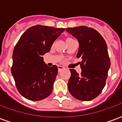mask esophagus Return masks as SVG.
Returning <instances> with one entry per match:
<instances>
[{"instance_id":"obj_1","label":"esophagus","mask_w":122,"mask_h":122,"mask_svg":"<svg viewBox=\"0 0 122 122\" xmlns=\"http://www.w3.org/2000/svg\"><path fill=\"white\" fill-rule=\"evenodd\" d=\"M64 69V66H61V65H58V71H61L62 69Z\"/></svg>"}]
</instances>
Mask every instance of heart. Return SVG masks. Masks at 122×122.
I'll use <instances>...</instances> for the list:
<instances>
[{"instance_id":"1","label":"heart","mask_w":122,"mask_h":122,"mask_svg":"<svg viewBox=\"0 0 122 122\" xmlns=\"http://www.w3.org/2000/svg\"><path fill=\"white\" fill-rule=\"evenodd\" d=\"M73 38H70V37H68L66 39V41H69V40H72Z\"/></svg>"}]
</instances>
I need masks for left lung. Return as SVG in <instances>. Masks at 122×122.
Here are the masks:
<instances>
[{
    "label": "left lung",
    "instance_id": "left-lung-1",
    "mask_svg": "<svg viewBox=\"0 0 122 122\" xmlns=\"http://www.w3.org/2000/svg\"><path fill=\"white\" fill-rule=\"evenodd\" d=\"M66 30L79 42L78 58L82 69L79 74L74 69L71 73L68 88L77 99L88 101L97 97L105 86L110 61L105 40L98 31L86 26L66 28Z\"/></svg>",
    "mask_w": 122,
    "mask_h": 122
}]
</instances>
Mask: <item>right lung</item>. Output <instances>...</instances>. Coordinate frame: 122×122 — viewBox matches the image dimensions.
Listing matches in <instances>:
<instances>
[{
    "label": "right lung",
    "mask_w": 122,
    "mask_h": 122,
    "mask_svg": "<svg viewBox=\"0 0 122 122\" xmlns=\"http://www.w3.org/2000/svg\"><path fill=\"white\" fill-rule=\"evenodd\" d=\"M65 30L37 25L29 28L15 46L11 72L18 92L30 101L48 97L57 74L56 65L48 66L42 56L50 50L54 41Z\"/></svg>",
    "instance_id": "right-lung-1"
}]
</instances>
